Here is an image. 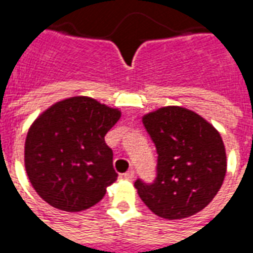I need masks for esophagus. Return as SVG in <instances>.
I'll return each instance as SVG.
<instances>
[{
	"instance_id": "34e87169",
	"label": "esophagus",
	"mask_w": 253,
	"mask_h": 253,
	"mask_svg": "<svg viewBox=\"0 0 253 253\" xmlns=\"http://www.w3.org/2000/svg\"><path fill=\"white\" fill-rule=\"evenodd\" d=\"M123 177L126 179V180H134V177H135V172L134 170H127L126 173H123Z\"/></svg>"
}]
</instances>
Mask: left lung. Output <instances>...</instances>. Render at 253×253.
<instances>
[{
    "label": "left lung",
    "instance_id": "obj_1",
    "mask_svg": "<svg viewBox=\"0 0 253 253\" xmlns=\"http://www.w3.org/2000/svg\"><path fill=\"white\" fill-rule=\"evenodd\" d=\"M156 145L153 183L137 179L138 195L152 211L167 219H181L203 210L217 195L226 173L222 138L194 111L163 107L142 118Z\"/></svg>",
    "mask_w": 253,
    "mask_h": 253
}]
</instances>
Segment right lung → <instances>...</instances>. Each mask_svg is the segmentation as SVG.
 Returning <instances> with one entry per match:
<instances>
[{"label":"right lung","mask_w":253,"mask_h":253,"mask_svg":"<svg viewBox=\"0 0 253 253\" xmlns=\"http://www.w3.org/2000/svg\"><path fill=\"white\" fill-rule=\"evenodd\" d=\"M119 118V110L76 96L34 122L25 139V170L43 201L63 211H81L103 199L118 177L104 137Z\"/></svg>","instance_id":"right-lung-1"}]
</instances>
